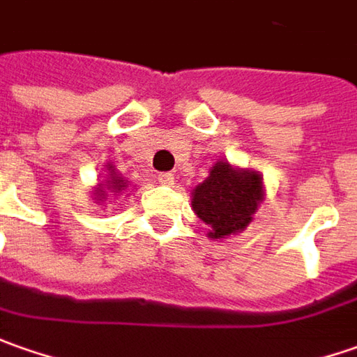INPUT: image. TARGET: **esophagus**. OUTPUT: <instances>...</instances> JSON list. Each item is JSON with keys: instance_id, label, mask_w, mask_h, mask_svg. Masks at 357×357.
<instances>
[{"instance_id": "1", "label": "esophagus", "mask_w": 357, "mask_h": 357, "mask_svg": "<svg viewBox=\"0 0 357 357\" xmlns=\"http://www.w3.org/2000/svg\"><path fill=\"white\" fill-rule=\"evenodd\" d=\"M158 181L162 185H174V174H160L158 176Z\"/></svg>"}]
</instances>
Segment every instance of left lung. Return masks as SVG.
I'll list each match as a JSON object with an SVG mask.
<instances>
[{
    "mask_svg": "<svg viewBox=\"0 0 357 357\" xmlns=\"http://www.w3.org/2000/svg\"><path fill=\"white\" fill-rule=\"evenodd\" d=\"M264 202L263 176L249 167L219 160L209 176L191 191V209L205 225L209 239H227L249 227Z\"/></svg>",
    "mask_w": 357,
    "mask_h": 357,
    "instance_id": "obj_1",
    "label": "left lung"
}]
</instances>
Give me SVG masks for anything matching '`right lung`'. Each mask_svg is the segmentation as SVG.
I'll list each match as a JSON object with an SVG mask.
<instances>
[{
  "mask_svg": "<svg viewBox=\"0 0 357 357\" xmlns=\"http://www.w3.org/2000/svg\"><path fill=\"white\" fill-rule=\"evenodd\" d=\"M128 185L130 181L126 178H122V174H118L116 167L112 166V164H106L105 174H100V181L93 188L94 203L106 207V203H108L110 197H118V195L126 193Z\"/></svg>",
  "mask_w": 357,
  "mask_h": 357,
  "instance_id": "right-lung-1",
  "label": "right lung"
}]
</instances>
